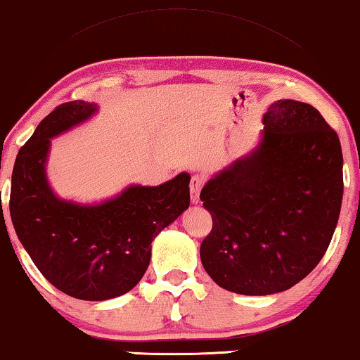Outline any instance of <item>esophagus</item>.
<instances>
[{
	"label": "esophagus",
	"mask_w": 360,
	"mask_h": 360,
	"mask_svg": "<svg viewBox=\"0 0 360 360\" xmlns=\"http://www.w3.org/2000/svg\"><path fill=\"white\" fill-rule=\"evenodd\" d=\"M204 184V177L199 174H193L191 176V183H189V193H191V202L198 204L199 202V193H201Z\"/></svg>",
	"instance_id": "esophagus-1"
}]
</instances>
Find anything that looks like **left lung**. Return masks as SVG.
<instances>
[{"label": "left lung", "instance_id": "1", "mask_svg": "<svg viewBox=\"0 0 360 360\" xmlns=\"http://www.w3.org/2000/svg\"><path fill=\"white\" fill-rule=\"evenodd\" d=\"M259 148L204 186L212 229L204 269L231 292L267 295L302 281L329 248L344 193L339 136L316 108L281 99Z\"/></svg>", "mask_w": 360, "mask_h": 360}]
</instances>
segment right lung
<instances>
[{
    "mask_svg": "<svg viewBox=\"0 0 360 360\" xmlns=\"http://www.w3.org/2000/svg\"><path fill=\"white\" fill-rule=\"evenodd\" d=\"M94 111L96 104L63 103L39 122L16 156L10 214L26 252L54 288L83 301H106L138 284L153 239L189 207V174L156 188L133 186L101 206L58 199L44 176L49 138Z\"/></svg>",
    "mask_w": 360,
    "mask_h": 360,
    "instance_id": "obj_1",
    "label": "right lung"
}]
</instances>
